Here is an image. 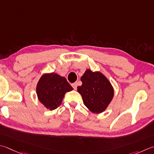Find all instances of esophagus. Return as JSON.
I'll return each mask as SVG.
<instances>
[{"mask_svg": "<svg viewBox=\"0 0 154 154\" xmlns=\"http://www.w3.org/2000/svg\"><path fill=\"white\" fill-rule=\"evenodd\" d=\"M71 85H72V87H73V88L75 90L77 89V83H74L72 84Z\"/></svg>", "mask_w": 154, "mask_h": 154, "instance_id": "obj_1", "label": "esophagus"}]
</instances>
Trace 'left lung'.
<instances>
[{"mask_svg":"<svg viewBox=\"0 0 154 154\" xmlns=\"http://www.w3.org/2000/svg\"><path fill=\"white\" fill-rule=\"evenodd\" d=\"M81 81L82 85L77 87V91L82 96L84 105L94 113L103 112L114 95L113 88L109 80L100 72L87 69Z\"/></svg>","mask_w":154,"mask_h":154,"instance_id":"1","label":"left lung"}]
</instances>
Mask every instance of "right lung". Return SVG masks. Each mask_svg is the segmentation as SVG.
Masks as SVG:
<instances>
[{"mask_svg": "<svg viewBox=\"0 0 154 154\" xmlns=\"http://www.w3.org/2000/svg\"><path fill=\"white\" fill-rule=\"evenodd\" d=\"M73 89L65 77L51 73L42 75L36 91L39 101L47 109L53 110L61 105L65 93Z\"/></svg>", "mask_w": 154, "mask_h": 154, "instance_id": "add662e5", "label": "right lung"}]
</instances>
